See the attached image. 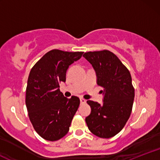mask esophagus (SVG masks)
Returning a JSON list of instances; mask_svg holds the SVG:
<instances>
[{
    "instance_id": "34e87169",
    "label": "esophagus",
    "mask_w": 160,
    "mask_h": 160,
    "mask_svg": "<svg viewBox=\"0 0 160 160\" xmlns=\"http://www.w3.org/2000/svg\"><path fill=\"white\" fill-rule=\"evenodd\" d=\"M80 103H81V104H84V103H86V101L85 100V99L82 98H80Z\"/></svg>"
}]
</instances>
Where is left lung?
<instances>
[{"label": "left lung", "instance_id": "left-lung-1", "mask_svg": "<svg viewBox=\"0 0 160 160\" xmlns=\"http://www.w3.org/2000/svg\"><path fill=\"white\" fill-rule=\"evenodd\" d=\"M83 57L92 65L97 84L103 88V104L87 101L91 113L86 122L92 133L102 138L118 134L129 118L135 89L127 68L109 50L87 52Z\"/></svg>", "mask_w": 160, "mask_h": 160}]
</instances>
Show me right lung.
I'll return each instance as SVG.
<instances>
[{
  "label": "right lung",
  "instance_id": "obj_1",
  "mask_svg": "<svg viewBox=\"0 0 160 160\" xmlns=\"http://www.w3.org/2000/svg\"><path fill=\"white\" fill-rule=\"evenodd\" d=\"M82 53L52 49L31 70L25 104L33 127L45 140L58 141L68 132L80 99L64 96L59 84L65 82L68 68L81 58Z\"/></svg>",
  "mask_w": 160,
  "mask_h": 160
}]
</instances>
